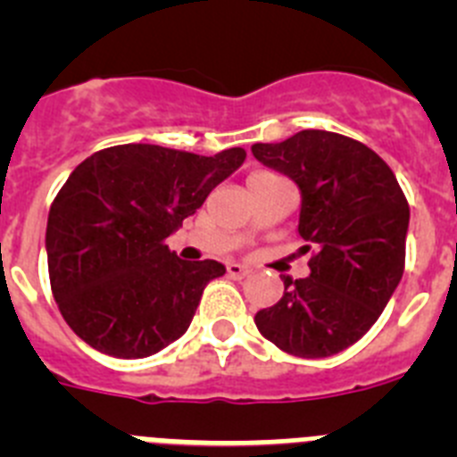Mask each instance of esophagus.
<instances>
[{"mask_svg": "<svg viewBox=\"0 0 457 457\" xmlns=\"http://www.w3.org/2000/svg\"><path fill=\"white\" fill-rule=\"evenodd\" d=\"M226 272H228V277L233 278H245L249 274V270L240 263H228L226 265Z\"/></svg>", "mask_w": 457, "mask_h": 457, "instance_id": "34e87169", "label": "esophagus"}]
</instances>
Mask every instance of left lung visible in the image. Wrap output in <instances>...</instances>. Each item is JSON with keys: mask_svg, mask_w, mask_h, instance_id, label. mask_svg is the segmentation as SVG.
Returning <instances> with one entry per match:
<instances>
[{"mask_svg": "<svg viewBox=\"0 0 457 457\" xmlns=\"http://www.w3.org/2000/svg\"><path fill=\"white\" fill-rule=\"evenodd\" d=\"M252 153L300 187L297 231L311 253L309 277H284V297L258 311V332L295 357H332L369 332L401 284L405 194L378 153L337 132L302 130Z\"/></svg>", "mask_w": 457, "mask_h": 457, "instance_id": "8db88e82", "label": "left lung"}]
</instances>
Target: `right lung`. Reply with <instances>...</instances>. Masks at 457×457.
<instances>
[{
	"mask_svg": "<svg viewBox=\"0 0 457 457\" xmlns=\"http://www.w3.org/2000/svg\"><path fill=\"white\" fill-rule=\"evenodd\" d=\"M123 144L93 153L68 176L47 217V270L63 320L91 348L151 357L187 332L217 261H180L167 237L242 162Z\"/></svg>",
	"mask_w": 457,
	"mask_h": 457,
	"instance_id": "add662e5",
	"label": "right lung"
}]
</instances>
